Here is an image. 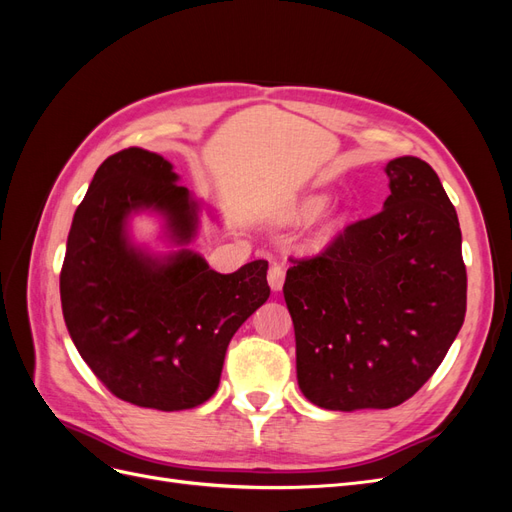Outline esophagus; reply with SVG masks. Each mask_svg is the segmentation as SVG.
Returning <instances> with one entry per match:
<instances>
[{"label": "esophagus", "instance_id": "esophagus-1", "mask_svg": "<svg viewBox=\"0 0 512 512\" xmlns=\"http://www.w3.org/2000/svg\"><path fill=\"white\" fill-rule=\"evenodd\" d=\"M267 280H269V286H271L275 292L282 290L284 280H286V269H284V265H280V262H271L269 273H267Z\"/></svg>", "mask_w": 512, "mask_h": 512}]
</instances>
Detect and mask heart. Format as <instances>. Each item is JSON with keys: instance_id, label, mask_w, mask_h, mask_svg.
Masks as SVG:
<instances>
[{"instance_id": "b5f03b06", "label": "heart", "mask_w": 512, "mask_h": 512, "mask_svg": "<svg viewBox=\"0 0 512 512\" xmlns=\"http://www.w3.org/2000/svg\"><path fill=\"white\" fill-rule=\"evenodd\" d=\"M329 198L324 194H307L303 196L299 203H294L290 209V220L294 222H307V220H314L316 215H320L327 207ZM337 228V222L331 220L327 226H324V237H329L331 232Z\"/></svg>"}]
</instances>
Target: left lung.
<instances>
[{"mask_svg": "<svg viewBox=\"0 0 512 512\" xmlns=\"http://www.w3.org/2000/svg\"><path fill=\"white\" fill-rule=\"evenodd\" d=\"M380 213L288 269L301 393L324 410H386L433 376L466 318L457 211L427 162L384 166Z\"/></svg>", "mask_w": 512, "mask_h": 512, "instance_id": "1", "label": "left lung"}]
</instances>
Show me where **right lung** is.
Wrapping results in <instances>:
<instances>
[{"label": "right lung", "instance_id": "add662e5", "mask_svg": "<svg viewBox=\"0 0 512 512\" xmlns=\"http://www.w3.org/2000/svg\"><path fill=\"white\" fill-rule=\"evenodd\" d=\"M203 209L173 164L130 147L100 164L74 213L59 275L64 320L83 361L128 404H205L232 335L271 294L267 260L224 275L190 250ZM145 210L179 251L153 255L131 241L129 220Z\"/></svg>", "mask_w": 512, "mask_h": 512}]
</instances>
